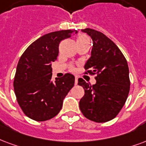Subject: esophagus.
<instances>
[{
	"label": "esophagus",
	"instance_id": "34e87169",
	"mask_svg": "<svg viewBox=\"0 0 146 146\" xmlns=\"http://www.w3.org/2000/svg\"><path fill=\"white\" fill-rule=\"evenodd\" d=\"M77 84H78V77L76 76L75 77V85H77Z\"/></svg>",
	"mask_w": 146,
	"mask_h": 146
}]
</instances>
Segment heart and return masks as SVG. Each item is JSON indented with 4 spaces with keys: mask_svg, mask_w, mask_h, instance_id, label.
<instances>
[{
    "mask_svg": "<svg viewBox=\"0 0 146 146\" xmlns=\"http://www.w3.org/2000/svg\"><path fill=\"white\" fill-rule=\"evenodd\" d=\"M88 38L86 36V35H80L77 38V41H80V40H87Z\"/></svg>",
    "mask_w": 146,
    "mask_h": 146,
    "instance_id": "1",
    "label": "heart"
}]
</instances>
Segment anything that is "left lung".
Listing matches in <instances>:
<instances>
[{
  "label": "left lung",
  "instance_id": "8db88e82",
  "mask_svg": "<svg viewBox=\"0 0 146 146\" xmlns=\"http://www.w3.org/2000/svg\"><path fill=\"white\" fill-rule=\"evenodd\" d=\"M93 41L91 56L84 66L86 73L96 74V84L90 85L82 78L78 85L84 87V96L80 109L85 117L102 123L116 117L124 106L130 90L127 60L118 47L102 32L81 29Z\"/></svg>",
  "mask_w": 146,
  "mask_h": 146
}]
</instances>
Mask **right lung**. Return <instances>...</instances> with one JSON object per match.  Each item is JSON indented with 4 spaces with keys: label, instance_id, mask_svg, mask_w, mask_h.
Instances as JSON below:
<instances>
[{
    "label": "right lung",
    "instance_id": "1",
    "mask_svg": "<svg viewBox=\"0 0 146 146\" xmlns=\"http://www.w3.org/2000/svg\"><path fill=\"white\" fill-rule=\"evenodd\" d=\"M76 33V30H62L44 35L19 59L14 90L19 106L31 119L44 121L57 115L63 99L74 86L75 77L70 73L52 81L51 66L58 56L59 42Z\"/></svg>",
    "mask_w": 146,
    "mask_h": 146
}]
</instances>
